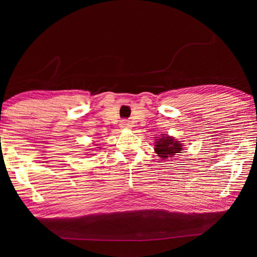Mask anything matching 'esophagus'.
Here are the masks:
<instances>
[{
    "label": "esophagus",
    "mask_w": 257,
    "mask_h": 257,
    "mask_svg": "<svg viewBox=\"0 0 257 257\" xmlns=\"http://www.w3.org/2000/svg\"><path fill=\"white\" fill-rule=\"evenodd\" d=\"M120 127H121L122 129H128L132 127V124H130V122L128 121V120H121V122H120Z\"/></svg>",
    "instance_id": "34e87169"
}]
</instances>
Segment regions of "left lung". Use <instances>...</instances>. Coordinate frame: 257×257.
I'll use <instances>...</instances> for the list:
<instances>
[{
    "label": "left lung",
    "mask_w": 257,
    "mask_h": 257,
    "mask_svg": "<svg viewBox=\"0 0 257 257\" xmlns=\"http://www.w3.org/2000/svg\"><path fill=\"white\" fill-rule=\"evenodd\" d=\"M155 151L158 157L162 158L163 160H167L181 154L183 148L182 144L173 137L161 135V137H158L155 143Z\"/></svg>",
    "instance_id": "8db88e82"
}]
</instances>
